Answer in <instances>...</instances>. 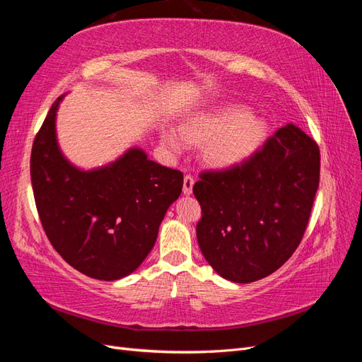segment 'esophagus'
I'll return each instance as SVG.
<instances>
[{
	"mask_svg": "<svg viewBox=\"0 0 362 362\" xmlns=\"http://www.w3.org/2000/svg\"><path fill=\"white\" fill-rule=\"evenodd\" d=\"M193 184H194V180L190 173H187L184 177V185H182V192L184 194H192V190H193Z\"/></svg>",
	"mask_w": 362,
	"mask_h": 362,
	"instance_id": "1",
	"label": "esophagus"
}]
</instances>
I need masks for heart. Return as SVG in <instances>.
Wrapping results in <instances>:
<instances>
[{
	"label": "heart",
	"mask_w": 362,
	"mask_h": 362,
	"mask_svg": "<svg viewBox=\"0 0 362 362\" xmlns=\"http://www.w3.org/2000/svg\"><path fill=\"white\" fill-rule=\"evenodd\" d=\"M267 133V122L257 115H247L245 108L231 107L218 112L193 115L177 131L161 129L163 145L180 152L185 141L202 145L204 160L214 168L228 169L249 158L261 146Z\"/></svg>",
	"instance_id": "b5f03b06"
}]
</instances>
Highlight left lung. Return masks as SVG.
Masks as SVG:
<instances>
[{
    "label": "left lung",
    "mask_w": 362,
    "mask_h": 362,
    "mask_svg": "<svg viewBox=\"0 0 362 362\" xmlns=\"http://www.w3.org/2000/svg\"><path fill=\"white\" fill-rule=\"evenodd\" d=\"M320 180V151L293 124L245 163L208 170L193 185L196 237L217 275L247 284L278 270L299 246Z\"/></svg>",
    "instance_id": "8db88e82"
}]
</instances>
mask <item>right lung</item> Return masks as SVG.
<instances>
[{"mask_svg": "<svg viewBox=\"0 0 362 362\" xmlns=\"http://www.w3.org/2000/svg\"><path fill=\"white\" fill-rule=\"evenodd\" d=\"M49 108L31 149L37 213L52 247L69 266L100 281L133 273L154 247L168 208L180 198L182 173L152 161L140 148L83 170L63 156Z\"/></svg>", "mask_w": 362, "mask_h": 362, "instance_id": "1", "label": "right lung"}]
</instances>
